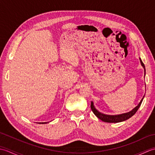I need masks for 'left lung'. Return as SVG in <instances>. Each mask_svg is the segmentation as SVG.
Instances as JSON below:
<instances>
[{
    "mask_svg": "<svg viewBox=\"0 0 155 155\" xmlns=\"http://www.w3.org/2000/svg\"><path fill=\"white\" fill-rule=\"evenodd\" d=\"M140 63L142 64L143 67L144 68V74H145V68H144V64H143V61H141V59H140ZM143 97V98H144ZM143 98H142V100L140 101L139 104L137 105V106L133 109L131 111L128 112V113H124V114H118V115H107V114H104L103 113H101L100 112H98L96 108H94L93 103L91 102V108L92 111L93 112V113L96 115V116L101 119V120H103L104 122H106V123H119V122L122 121H124L128 118H130L131 117H133V115L137 113V111L139 109V107H140V104L142 103Z\"/></svg>",
    "mask_w": 155,
    "mask_h": 155,
    "instance_id": "8db88e82",
    "label": "left lung"
}]
</instances>
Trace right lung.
<instances>
[{
  "mask_svg": "<svg viewBox=\"0 0 155 155\" xmlns=\"http://www.w3.org/2000/svg\"><path fill=\"white\" fill-rule=\"evenodd\" d=\"M41 123H42V124H44V123H41L40 124H41Z\"/></svg>",
  "mask_w": 155,
  "mask_h": 155,
  "instance_id": "add662e5",
  "label": "right lung"
}]
</instances>
